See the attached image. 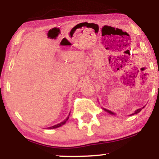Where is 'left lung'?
Wrapping results in <instances>:
<instances>
[{
	"label": "left lung",
	"instance_id": "left-lung-1",
	"mask_svg": "<svg viewBox=\"0 0 159 159\" xmlns=\"http://www.w3.org/2000/svg\"><path fill=\"white\" fill-rule=\"evenodd\" d=\"M144 107H143V108ZM143 108H139V109H138V110H136L135 111H134V114H131V116H132V115H134V114H138V113H139L140 111L142 110V109ZM104 110H105V111H107V113H109V114H112V115H114V112H112V111H109V110H107V109H105V108H103Z\"/></svg>",
	"mask_w": 159,
	"mask_h": 159
}]
</instances>
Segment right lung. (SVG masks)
I'll list each match as a JSON object with an SVG mask.
<instances>
[{
    "mask_svg": "<svg viewBox=\"0 0 159 159\" xmlns=\"http://www.w3.org/2000/svg\"><path fill=\"white\" fill-rule=\"evenodd\" d=\"M69 115H70V114H69ZM69 116H68V117H67L66 119L65 120H63V122H61V123H60L57 124V125H53V126L48 127V129H57V128H58V127H61V125H64V124L66 123V122L67 120H68V119H69Z\"/></svg>",
    "mask_w": 159,
    "mask_h": 159,
    "instance_id": "1",
    "label": "right lung"
}]
</instances>
